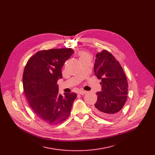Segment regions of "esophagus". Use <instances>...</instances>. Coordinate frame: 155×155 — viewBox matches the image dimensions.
Wrapping results in <instances>:
<instances>
[{
  "mask_svg": "<svg viewBox=\"0 0 155 155\" xmlns=\"http://www.w3.org/2000/svg\"><path fill=\"white\" fill-rule=\"evenodd\" d=\"M85 93H87V91H84V90H80L79 91H78V94H85Z\"/></svg>",
  "mask_w": 155,
  "mask_h": 155,
  "instance_id": "esophagus-1",
  "label": "esophagus"
}]
</instances>
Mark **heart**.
I'll list each match as a JSON object with an SVG mask.
<instances>
[{
	"label": "heart",
	"instance_id": "b5f03b06",
	"mask_svg": "<svg viewBox=\"0 0 155 155\" xmlns=\"http://www.w3.org/2000/svg\"><path fill=\"white\" fill-rule=\"evenodd\" d=\"M87 54L84 53V52H82V53H81V54H80V58H83V57H85V56H87Z\"/></svg>",
	"mask_w": 155,
	"mask_h": 155
}]
</instances>
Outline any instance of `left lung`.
Returning <instances> with one entry per match:
<instances>
[{
  "label": "left lung",
  "instance_id": "obj_1",
  "mask_svg": "<svg viewBox=\"0 0 155 155\" xmlns=\"http://www.w3.org/2000/svg\"><path fill=\"white\" fill-rule=\"evenodd\" d=\"M94 72L101 80V91L93 107L96 114L104 118L114 117L125 104L128 94V83L119 62L106 50L96 54Z\"/></svg>",
  "mask_w": 155,
  "mask_h": 155
}]
</instances>
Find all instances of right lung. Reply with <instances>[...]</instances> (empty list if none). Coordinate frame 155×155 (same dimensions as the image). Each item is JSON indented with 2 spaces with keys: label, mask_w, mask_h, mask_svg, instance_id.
Here are the masks:
<instances>
[{
  "label": "right lung",
  "mask_w": 155,
  "mask_h": 155,
  "mask_svg": "<svg viewBox=\"0 0 155 155\" xmlns=\"http://www.w3.org/2000/svg\"><path fill=\"white\" fill-rule=\"evenodd\" d=\"M72 49H53L36 52L28 61L23 75L25 96L35 114L51 125L63 122L70 115L75 93H59L62 68L74 54Z\"/></svg>",
  "instance_id": "add662e5"
}]
</instances>
